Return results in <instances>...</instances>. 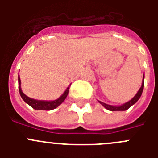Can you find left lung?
Wrapping results in <instances>:
<instances>
[{
    "instance_id": "obj_1",
    "label": "left lung",
    "mask_w": 158,
    "mask_h": 158,
    "mask_svg": "<svg viewBox=\"0 0 158 158\" xmlns=\"http://www.w3.org/2000/svg\"><path fill=\"white\" fill-rule=\"evenodd\" d=\"M143 89H144V75H143V78H142V86H141V88L139 89V91H138V93H136V95H135V96H134L133 98L131 99V100H129V101L124 103V104H122V105H118V106L110 105V104H105V103H104V102L100 101V100H98V102L101 104V105L104 106L106 109L109 110V111H126V110H127L128 108H130L131 106L134 105V104H135V103L139 100V98H140L141 96H142V92H143Z\"/></svg>"
}]
</instances>
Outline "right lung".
<instances>
[{
    "label": "right lung",
    "instance_id": "add662e5",
    "mask_svg": "<svg viewBox=\"0 0 158 158\" xmlns=\"http://www.w3.org/2000/svg\"><path fill=\"white\" fill-rule=\"evenodd\" d=\"M18 83H19V91L20 96L23 100L25 103H27L28 105H30L32 108H34L35 110H45V111H51V110L54 109L58 107L60 104H62V102L65 100L67 95L69 93V89L71 85H69L67 89H65V91L62 93V95L58 99L54 100H35L28 97L27 96L24 94L22 92L21 89V81L19 78V75L18 76Z\"/></svg>",
    "mask_w": 158,
    "mask_h": 158
}]
</instances>
